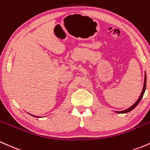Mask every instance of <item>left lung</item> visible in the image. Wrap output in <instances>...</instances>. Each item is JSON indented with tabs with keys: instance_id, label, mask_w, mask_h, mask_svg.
I'll list each match as a JSON object with an SVG mask.
<instances>
[{
	"instance_id": "8db88e82",
	"label": "left lung",
	"mask_w": 150,
	"mask_h": 150,
	"mask_svg": "<svg viewBox=\"0 0 150 150\" xmlns=\"http://www.w3.org/2000/svg\"><path fill=\"white\" fill-rule=\"evenodd\" d=\"M146 82H147V76H146V74H144V81L143 88H142V92H141L140 96V97H139L138 99H137V100L135 101V104H134L133 105H132V106H130V108H127V109L124 110V111H116V113H128V112H130V111H131L132 109H134V108H135L136 107V106H137V104H139V102H140V101H141V99H142V97H143L144 92H145V89H146Z\"/></svg>"
}]
</instances>
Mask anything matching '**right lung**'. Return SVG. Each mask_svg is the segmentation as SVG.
<instances>
[{"label":"right lung","mask_w":150,"mask_h":150,"mask_svg":"<svg viewBox=\"0 0 150 150\" xmlns=\"http://www.w3.org/2000/svg\"><path fill=\"white\" fill-rule=\"evenodd\" d=\"M30 115H31V114H30ZM32 116H34V117H38V116H33V115H32Z\"/></svg>","instance_id":"obj_1"}]
</instances>
